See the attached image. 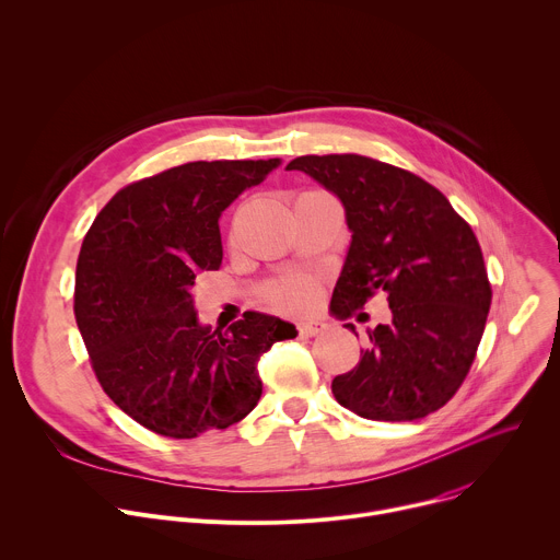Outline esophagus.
<instances>
[{
    "label": "esophagus",
    "instance_id": "1",
    "mask_svg": "<svg viewBox=\"0 0 560 560\" xmlns=\"http://www.w3.org/2000/svg\"><path fill=\"white\" fill-rule=\"evenodd\" d=\"M326 328H328V326H326L324 322H318V318H310V322H301V324L296 326V330H299L301 337H316V335H322Z\"/></svg>",
    "mask_w": 560,
    "mask_h": 560
}]
</instances>
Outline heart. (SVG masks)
<instances>
[{
	"mask_svg": "<svg viewBox=\"0 0 560 560\" xmlns=\"http://www.w3.org/2000/svg\"><path fill=\"white\" fill-rule=\"evenodd\" d=\"M318 279L312 275H288L264 290V301L281 314H301L318 299Z\"/></svg>",
	"mask_w": 560,
	"mask_h": 560,
	"instance_id": "obj_1",
	"label": "heart"
}]
</instances>
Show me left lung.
Here are the masks:
<instances>
[{
    "label": "left lung",
    "mask_w": 560,
    "mask_h": 560,
    "mask_svg": "<svg viewBox=\"0 0 560 560\" xmlns=\"http://www.w3.org/2000/svg\"><path fill=\"white\" fill-rule=\"evenodd\" d=\"M288 171L324 184L346 208L352 244L330 310L350 318L376 292L392 310L368 330L357 368L335 376V398L370 421L436 412L465 381L492 303L474 230L432 184L372 156L305 154Z\"/></svg>",
    "instance_id": "obj_1"
}]
</instances>
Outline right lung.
<instances>
[{"label": "right lung", "instance_id": "1", "mask_svg": "<svg viewBox=\"0 0 560 560\" xmlns=\"http://www.w3.org/2000/svg\"><path fill=\"white\" fill-rule=\"evenodd\" d=\"M279 159L190 162L121 188L95 217L74 272V318L113 404L168 439L248 417L257 361L296 337L292 324L244 312L225 332L199 326L192 285L219 270V217Z\"/></svg>", "mask_w": 560, "mask_h": 560}]
</instances>
